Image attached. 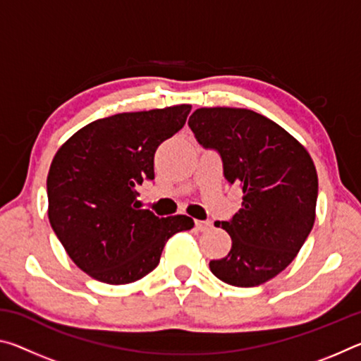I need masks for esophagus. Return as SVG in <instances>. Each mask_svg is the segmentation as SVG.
<instances>
[{
  "label": "esophagus",
  "instance_id": "34e87169",
  "mask_svg": "<svg viewBox=\"0 0 361 361\" xmlns=\"http://www.w3.org/2000/svg\"><path fill=\"white\" fill-rule=\"evenodd\" d=\"M210 228H212V221H209V219H205V221H195V229L199 232H205Z\"/></svg>",
  "mask_w": 361,
  "mask_h": 361
}]
</instances>
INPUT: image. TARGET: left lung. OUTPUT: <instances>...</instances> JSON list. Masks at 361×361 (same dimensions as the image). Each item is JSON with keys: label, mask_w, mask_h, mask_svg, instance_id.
Instances as JSON below:
<instances>
[{"label": "left lung", "mask_w": 361, "mask_h": 361, "mask_svg": "<svg viewBox=\"0 0 361 361\" xmlns=\"http://www.w3.org/2000/svg\"><path fill=\"white\" fill-rule=\"evenodd\" d=\"M189 127L204 148L219 152L224 178L239 185L242 209L216 221L232 240L226 258L210 261L224 283L250 288L296 258L315 221L319 178L307 149L266 116L245 108H199Z\"/></svg>", "instance_id": "8db88e82"}]
</instances>
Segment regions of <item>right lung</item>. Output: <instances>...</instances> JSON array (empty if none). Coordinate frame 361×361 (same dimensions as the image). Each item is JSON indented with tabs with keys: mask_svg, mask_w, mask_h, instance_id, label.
I'll return each instance as SVG.
<instances>
[{
	"mask_svg": "<svg viewBox=\"0 0 361 361\" xmlns=\"http://www.w3.org/2000/svg\"><path fill=\"white\" fill-rule=\"evenodd\" d=\"M191 105L94 121L60 146L47 175L49 223L73 262L109 285L137 282L192 218L140 209L137 186L154 180V152L185 126Z\"/></svg>",
	"mask_w": 361,
	"mask_h": 361,
	"instance_id": "add662e5",
	"label": "right lung"
}]
</instances>
